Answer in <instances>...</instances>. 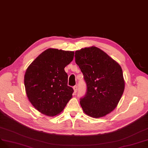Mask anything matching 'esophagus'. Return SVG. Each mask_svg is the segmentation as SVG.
<instances>
[{
  "instance_id": "34e87169",
  "label": "esophagus",
  "mask_w": 148,
  "mask_h": 148,
  "mask_svg": "<svg viewBox=\"0 0 148 148\" xmlns=\"http://www.w3.org/2000/svg\"><path fill=\"white\" fill-rule=\"evenodd\" d=\"M73 90H74V94H75L77 91V86H74L73 87Z\"/></svg>"
}]
</instances>
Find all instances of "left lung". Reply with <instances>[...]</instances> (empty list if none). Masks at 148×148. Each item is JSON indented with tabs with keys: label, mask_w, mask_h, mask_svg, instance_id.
<instances>
[{
	"label": "left lung",
	"mask_w": 148,
	"mask_h": 148,
	"mask_svg": "<svg viewBox=\"0 0 148 148\" xmlns=\"http://www.w3.org/2000/svg\"><path fill=\"white\" fill-rule=\"evenodd\" d=\"M75 61L84 76L87 93L80 104L87 115L99 118L116 108L125 88L121 66L96 47L75 52Z\"/></svg>",
	"instance_id": "obj_1"
}]
</instances>
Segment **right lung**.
I'll use <instances>...</instances> for the list:
<instances>
[{
	"instance_id": "1",
	"label": "right lung",
	"mask_w": 148,
	"mask_h": 148,
	"mask_svg": "<svg viewBox=\"0 0 148 148\" xmlns=\"http://www.w3.org/2000/svg\"><path fill=\"white\" fill-rule=\"evenodd\" d=\"M74 52L49 49L28 66L25 87L30 103L38 111L53 117L63 111L74 90L68 85L64 68L74 58Z\"/></svg>"
}]
</instances>
